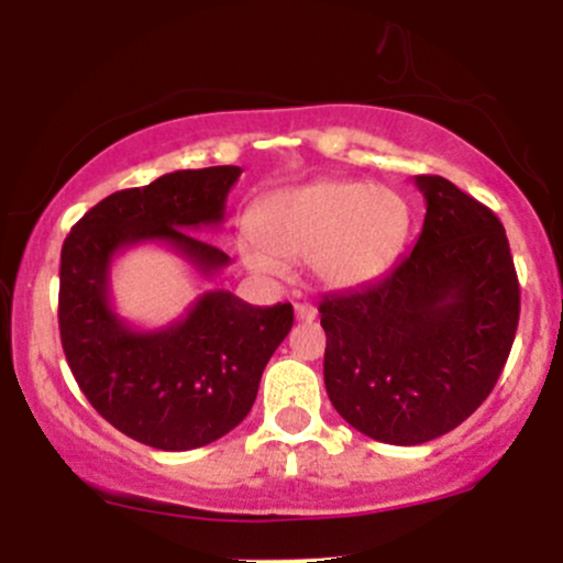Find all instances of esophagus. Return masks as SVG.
I'll return each instance as SVG.
<instances>
[{
    "instance_id": "obj_1",
    "label": "esophagus",
    "mask_w": 563,
    "mask_h": 563,
    "mask_svg": "<svg viewBox=\"0 0 563 563\" xmlns=\"http://www.w3.org/2000/svg\"><path fill=\"white\" fill-rule=\"evenodd\" d=\"M296 320H301V323H310V320H314V307L312 305H296Z\"/></svg>"
}]
</instances>
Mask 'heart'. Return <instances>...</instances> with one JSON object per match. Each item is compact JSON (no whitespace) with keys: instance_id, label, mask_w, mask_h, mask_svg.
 <instances>
[{"instance_id":"obj_1","label":"heart","mask_w":563,"mask_h":563,"mask_svg":"<svg viewBox=\"0 0 563 563\" xmlns=\"http://www.w3.org/2000/svg\"><path fill=\"white\" fill-rule=\"evenodd\" d=\"M409 206L395 189L352 178H320L272 191L251 213L245 264L280 272L283 262L312 258L329 288H355L395 262L409 234Z\"/></svg>"}]
</instances>
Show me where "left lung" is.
<instances>
[{"mask_svg": "<svg viewBox=\"0 0 563 563\" xmlns=\"http://www.w3.org/2000/svg\"><path fill=\"white\" fill-rule=\"evenodd\" d=\"M422 234L379 280L320 301L333 409L374 441L417 446L489 398L521 312L505 227L441 176L413 178Z\"/></svg>", "mask_w": 563, "mask_h": 563, "instance_id": "8db88e82", "label": "left lung"}]
</instances>
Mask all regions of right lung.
<instances>
[{"instance_id": "add662e5", "label": "right lung", "mask_w": 563, "mask_h": 563, "mask_svg": "<svg viewBox=\"0 0 563 563\" xmlns=\"http://www.w3.org/2000/svg\"><path fill=\"white\" fill-rule=\"evenodd\" d=\"M240 173L238 165L176 170L114 191L60 249V344L79 390L109 424L163 452L208 446L249 417L294 307H253L216 288L165 329L141 331L111 307V262L139 243H165L213 277L230 256L195 232L224 221Z\"/></svg>"}]
</instances>
